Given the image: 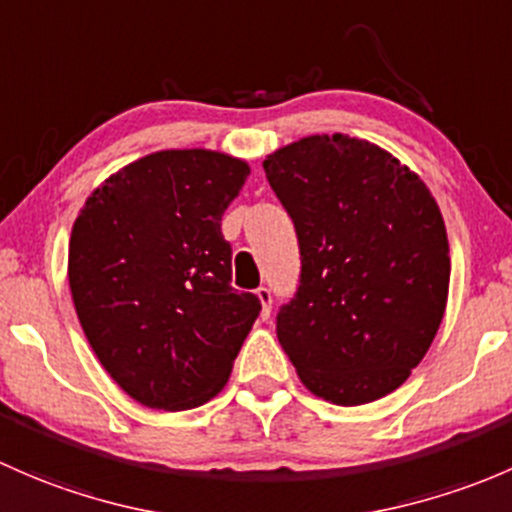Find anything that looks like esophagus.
Instances as JSON below:
<instances>
[{
	"label": "esophagus",
	"instance_id": "obj_1",
	"mask_svg": "<svg viewBox=\"0 0 512 512\" xmlns=\"http://www.w3.org/2000/svg\"><path fill=\"white\" fill-rule=\"evenodd\" d=\"M256 295H258V300H261V318L268 320V318H271L273 295H271V291H268V288H258Z\"/></svg>",
	"mask_w": 512,
	"mask_h": 512
}]
</instances>
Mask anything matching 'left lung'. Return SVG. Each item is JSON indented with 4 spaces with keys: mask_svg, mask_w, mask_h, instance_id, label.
<instances>
[{
    "mask_svg": "<svg viewBox=\"0 0 512 512\" xmlns=\"http://www.w3.org/2000/svg\"><path fill=\"white\" fill-rule=\"evenodd\" d=\"M263 170L298 234L300 286L276 333L300 382L342 407L394 392L424 360L449 298V239L429 187L342 133L291 142Z\"/></svg>",
    "mask_w": 512,
    "mask_h": 512,
    "instance_id": "8db88e82",
    "label": "left lung"
}]
</instances>
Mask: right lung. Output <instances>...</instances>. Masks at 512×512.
Instances as JSON below:
<instances>
[{
	"mask_svg": "<svg viewBox=\"0 0 512 512\" xmlns=\"http://www.w3.org/2000/svg\"><path fill=\"white\" fill-rule=\"evenodd\" d=\"M249 165L162 150L93 189L73 221L68 286L105 372L135 402L184 412L224 389L261 300L231 288L221 217Z\"/></svg>",
	"mask_w": 512,
	"mask_h": 512,
	"instance_id": "add662e5",
	"label": "right lung"
}]
</instances>
